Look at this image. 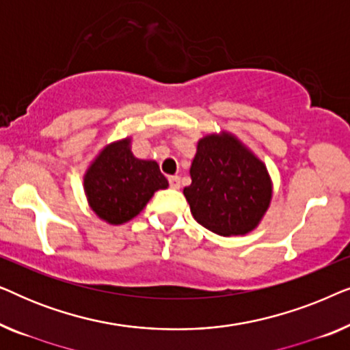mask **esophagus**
<instances>
[{
	"mask_svg": "<svg viewBox=\"0 0 350 350\" xmlns=\"http://www.w3.org/2000/svg\"><path fill=\"white\" fill-rule=\"evenodd\" d=\"M169 183H170V188L172 189H180V186H181V180H180V176H170L169 178Z\"/></svg>",
	"mask_w": 350,
	"mask_h": 350,
	"instance_id": "34e87169",
	"label": "esophagus"
}]
</instances>
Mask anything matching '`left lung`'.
I'll list each match as a JSON object with an SVG mask.
<instances>
[{"label": "left lung", "mask_w": 350, "mask_h": 350, "mask_svg": "<svg viewBox=\"0 0 350 350\" xmlns=\"http://www.w3.org/2000/svg\"><path fill=\"white\" fill-rule=\"evenodd\" d=\"M183 189L196 221L218 236H245L265 217L272 181L265 162L229 132L198 142Z\"/></svg>", "instance_id": "1"}]
</instances>
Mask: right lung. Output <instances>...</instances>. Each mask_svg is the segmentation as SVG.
<instances>
[{
	"instance_id": "right-lung-1",
	"label": "right lung",
	"mask_w": 350,
	"mask_h": 350,
	"mask_svg": "<svg viewBox=\"0 0 350 350\" xmlns=\"http://www.w3.org/2000/svg\"><path fill=\"white\" fill-rule=\"evenodd\" d=\"M131 142L127 137L109 143L84 174L89 207L108 224L131 221L145 208L156 191L169 186L156 161L133 156Z\"/></svg>"
}]
</instances>
